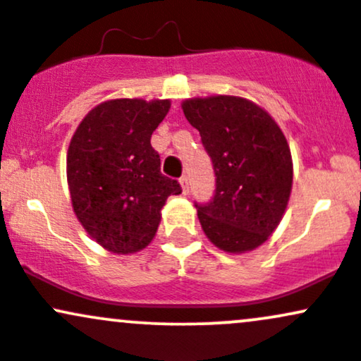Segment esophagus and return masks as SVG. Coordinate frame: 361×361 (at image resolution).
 Here are the masks:
<instances>
[{
	"mask_svg": "<svg viewBox=\"0 0 361 361\" xmlns=\"http://www.w3.org/2000/svg\"><path fill=\"white\" fill-rule=\"evenodd\" d=\"M180 188H182V195H188L189 192V180H188V177H180Z\"/></svg>",
	"mask_w": 361,
	"mask_h": 361,
	"instance_id": "1",
	"label": "esophagus"
}]
</instances>
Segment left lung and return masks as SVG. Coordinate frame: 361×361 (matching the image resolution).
I'll return each instance as SVG.
<instances>
[{"mask_svg": "<svg viewBox=\"0 0 361 361\" xmlns=\"http://www.w3.org/2000/svg\"><path fill=\"white\" fill-rule=\"evenodd\" d=\"M216 177L210 203L196 204L207 238L226 253L262 246L281 224L293 189V158L277 122L239 96L182 102Z\"/></svg>", "mask_w": 361, "mask_h": 361, "instance_id": "left-lung-1", "label": "left lung"}]
</instances>
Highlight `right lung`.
I'll use <instances>...</instances> for the list:
<instances>
[{"mask_svg":"<svg viewBox=\"0 0 361 361\" xmlns=\"http://www.w3.org/2000/svg\"><path fill=\"white\" fill-rule=\"evenodd\" d=\"M170 99H108L82 118L67 151V182L80 226L110 253L133 255L153 241L166 197L179 182L160 172L151 134Z\"/></svg>","mask_w":361,"mask_h":361,"instance_id":"1","label":"right lung"}]
</instances>
